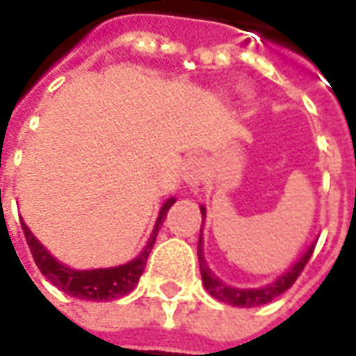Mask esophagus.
<instances>
[{
    "label": "esophagus",
    "instance_id": "1",
    "mask_svg": "<svg viewBox=\"0 0 356 356\" xmlns=\"http://www.w3.org/2000/svg\"><path fill=\"white\" fill-rule=\"evenodd\" d=\"M206 177V163L202 158L194 156V158H188L185 162V168H183V179H185L188 185H198Z\"/></svg>",
    "mask_w": 356,
    "mask_h": 356
}]
</instances>
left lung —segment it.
Wrapping results in <instances>:
<instances>
[{"instance_id":"left-lung-1","label":"left lung","mask_w":356,"mask_h":356,"mask_svg":"<svg viewBox=\"0 0 356 356\" xmlns=\"http://www.w3.org/2000/svg\"><path fill=\"white\" fill-rule=\"evenodd\" d=\"M202 216H206V209L202 208ZM202 232V231H200ZM314 252V244L305 252V255L299 259L293 267L282 275L276 282L268 284V286H263V288H257V290H240V288H231L227 286L223 280H219L211 270L208 268L206 261H204V255H202V234L200 240H198V259H200V273H202V282L206 286V290L209 291V296H213L219 301L223 303H229V305L234 307H259L265 305L268 301H273L275 298H278L280 293L291 288V284L298 280V276L303 273V268L311 259V255Z\"/></svg>"}]
</instances>
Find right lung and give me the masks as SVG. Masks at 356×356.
Wrapping results in <instances>:
<instances>
[{
	"label": "right lung",
	"instance_id": "add662e5",
	"mask_svg": "<svg viewBox=\"0 0 356 356\" xmlns=\"http://www.w3.org/2000/svg\"><path fill=\"white\" fill-rule=\"evenodd\" d=\"M175 198H170L160 209V216L156 221V227L147 248L140 252L139 257H135L133 261L120 265L112 268H95V270H74V268L65 267L63 263H58L45 248L34 238V234L28 231V227L22 223V231L26 236L28 248L32 252L35 265L42 270V275L49 280L53 286H57L58 290L65 291L68 296L78 299H88V301H110L118 299L129 293L137 286L140 275L145 270L150 250L154 246L158 229L162 227L163 219L168 216V209L173 206Z\"/></svg>",
	"mask_w": 356,
	"mask_h": 356
}]
</instances>
